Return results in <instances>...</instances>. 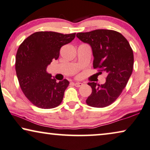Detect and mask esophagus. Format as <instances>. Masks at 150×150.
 <instances>
[{
  "label": "esophagus",
  "mask_w": 150,
  "mask_h": 150,
  "mask_svg": "<svg viewBox=\"0 0 150 150\" xmlns=\"http://www.w3.org/2000/svg\"><path fill=\"white\" fill-rule=\"evenodd\" d=\"M83 85V83H79V82H76V83H74V85H75L76 87H81V86Z\"/></svg>",
  "instance_id": "1"
}]
</instances>
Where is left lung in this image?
<instances>
[{"mask_svg": "<svg viewBox=\"0 0 150 150\" xmlns=\"http://www.w3.org/2000/svg\"><path fill=\"white\" fill-rule=\"evenodd\" d=\"M76 37L91 46L93 67L106 74L104 84L89 83L92 92L86 102L96 108L106 107L117 100L127 85L134 64L133 51L126 38L112 30L97 29L79 33Z\"/></svg>", "mask_w": 150, "mask_h": 150, "instance_id": "1", "label": "left lung"}]
</instances>
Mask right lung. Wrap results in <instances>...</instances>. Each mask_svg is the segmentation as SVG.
Listing matches in <instances>:
<instances>
[{"instance_id": "add662e5", "label": "right lung", "mask_w": 150, "mask_h": 150, "mask_svg": "<svg viewBox=\"0 0 150 150\" xmlns=\"http://www.w3.org/2000/svg\"><path fill=\"white\" fill-rule=\"evenodd\" d=\"M76 33L40 31L28 37L18 49L16 71L22 91L37 107L58 106L62 102L69 81L56 82L47 67L59 57L61 47L74 39Z\"/></svg>"}]
</instances>
